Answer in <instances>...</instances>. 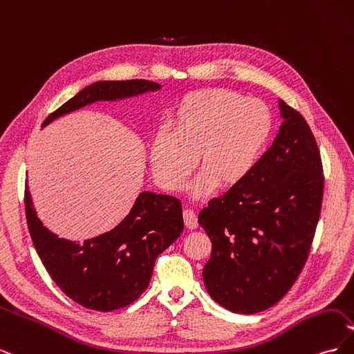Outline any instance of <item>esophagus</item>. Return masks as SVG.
<instances>
[{
    "instance_id": "esophagus-1",
    "label": "esophagus",
    "mask_w": 354,
    "mask_h": 354,
    "mask_svg": "<svg viewBox=\"0 0 354 354\" xmlns=\"http://www.w3.org/2000/svg\"><path fill=\"white\" fill-rule=\"evenodd\" d=\"M183 218H185V226L189 229V230H194V229H198V217L195 211L192 209H185L183 211Z\"/></svg>"
}]
</instances>
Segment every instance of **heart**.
Listing matches in <instances>:
<instances>
[{"instance_id": "heart-1", "label": "heart", "mask_w": 354, "mask_h": 354, "mask_svg": "<svg viewBox=\"0 0 354 354\" xmlns=\"http://www.w3.org/2000/svg\"><path fill=\"white\" fill-rule=\"evenodd\" d=\"M272 115L255 99L223 88L187 94L176 108L173 131L159 130L149 147L156 183L165 190L183 189L198 164L196 198L217 187L232 189L251 173L272 133Z\"/></svg>"}]
</instances>
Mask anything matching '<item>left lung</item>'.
<instances>
[{"instance_id": "1", "label": "left lung", "mask_w": 354, "mask_h": 354, "mask_svg": "<svg viewBox=\"0 0 354 354\" xmlns=\"http://www.w3.org/2000/svg\"><path fill=\"white\" fill-rule=\"evenodd\" d=\"M273 146L241 185L214 198L198 221L212 251L202 270L214 301L252 315L291 289L312 246L324 196L322 160L303 115L279 100Z\"/></svg>"}]
</instances>
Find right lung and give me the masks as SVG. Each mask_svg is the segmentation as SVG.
<instances>
[{
    "label": "right lung",
    "mask_w": 354,
    "mask_h": 354,
    "mask_svg": "<svg viewBox=\"0 0 354 354\" xmlns=\"http://www.w3.org/2000/svg\"><path fill=\"white\" fill-rule=\"evenodd\" d=\"M160 87L146 80L97 81L62 104L42 127L95 102L122 100ZM25 208L32 242L51 279L75 303L97 312L136 301L151 282L156 257L185 229L181 202L153 192H142L118 226L82 243L59 238L42 224L28 183Z\"/></svg>",
    "instance_id": "1"
}]
</instances>
